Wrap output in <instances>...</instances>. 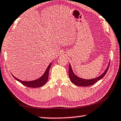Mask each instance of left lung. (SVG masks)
I'll use <instances>...</instances> for the list:
<instances>
[{
	"label": "left lung",
	"instance_id": "obj_1",
	"mask_svg": "<svg viewBox=\"0 0 121 121\" xmlns=\"http://www.w3.org/2000/svg\"><path fill=\"white\" fill-rule=\"evenodd\" d=\"M109 63L108 64V67L107 68V69H106V70L104 71V73H102V75L99 76H98V77H96L95 78L91 79H83L82 78L77 76L73 73V71L72 70V68H71V65L69 64V78H70V81L72 82L75 85L77 86H87L92 85L94 84L95 83L98 81L100 80V79L105 76L106 73H107V71H108V68H109Z\"/></svg>",
	"mask_w": 121,
	"mask_h": 121
}]
</instances>
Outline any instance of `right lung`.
<instances>
[{
  "instance_id": "obj_1",
  "label": "right lung",
  "mask_w": 121,
  "mask_h": 121,
  "mask_svg": "<svg viewBox=\"0 0 121 121\" xmlns=\"http://www.w3.org/2000/svg\"><path fill=\"white\" fill-rule=\"evenodd\" d=\"M52 65V63H51L48 66L46 70H45V72L44 73L43 75H42V77H40L39 78L36 80L32 81H21L20 79H17V78H16L14 76H13L14 77L16 80L19 81V82L22 83V84L26 86L29 87H39L40 86H42L44 84H45L46 83L48 82V73H49V70H50V68Z\"/></svg>"
}]
</instances>
